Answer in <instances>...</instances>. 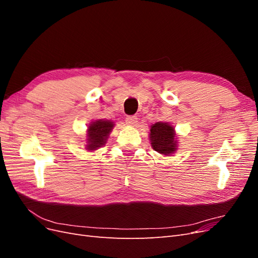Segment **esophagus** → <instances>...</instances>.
I'll return each mask as SVG.
<instances>
[{"instance_id": "1", "label": "esophagus", "mask_w": 258, "mask_h": 258, "mask_svg": "<svg viewBox=\"0 0 258 258\" xmlns=\"http://www.w3.org/2000/svg\"><path fill=\"white\" fill-rule=\"evenodd\" d=\"M126 122H127V124H129V126H135V124L138 122L137 116H127Z\"/></svg>"}]
</instances>
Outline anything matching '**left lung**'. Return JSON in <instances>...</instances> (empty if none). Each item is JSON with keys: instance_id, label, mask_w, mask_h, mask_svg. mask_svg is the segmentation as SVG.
Segmentation results:
<instances>
[{"instance_id": "8db88e82", "label": "left lung", "mask_w": 258, "mask_h": 258, "mask_svg": "<svg viewBox=\"0 0 258 258\" xmlns=\"http://www.w3.org/2000/svg\"><path fill=\"white\" fill-rule=\"evenodd\" d=\"M174 129L167 122H156L151 128L150 139L154 151L163 155H170L176 150Z\"/></svg>"}]
</instances>
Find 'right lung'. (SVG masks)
<instances>
[{"label": "right lung", "mask_w": 258, "mask_h": 258, "mask_svg": "<svg viewBox=\"0 0 258 258\" xmlns=\"http://www.w3.org/2000/svg\"><path fill=\"white\" fill-rule=\"evenodd\" d=\"M114 127L113 121L99 119L90 123L88 127V144L87 150L95 151L98 147L105 144L107 136L110 135L111 130Z\"/></svg>", "instance_id": "obj_1"}]
</instances>
